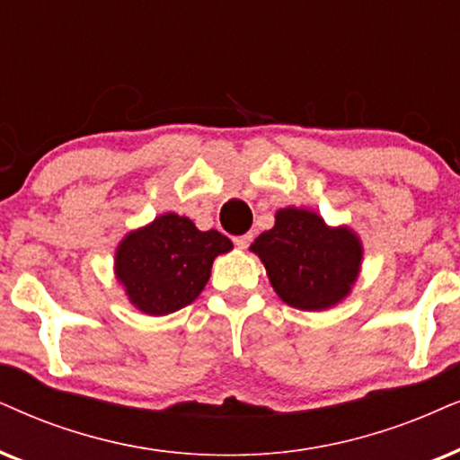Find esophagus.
Here are the masks:
<instances>
[{"label": "esophagus", "instance_id": "1", "mask_svg": "<svg viewBox=\"0 0 460 460\" xmlns=\"http://www.w3.org/2000/svg\"><path fill=\"white\" fill-rule=\"evenodd\" d=\"M235 246L240 248V250H246L250 243H252V234H243V235H237L235 237Z\"/></svg>", "mask_w": 460, "mask_h": 460}]
</instances>
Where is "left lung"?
I'll return each mask as SVG.
<instances>
[{
	"label": "left lung",
	"instance_id": "1",
	"mask_svg": "<svg viewBox=\"0 0 460 460\" xmlns=\"http://www.w3.org/2000/svg\"><path fill=\"white\" fill-rule=\"evenodd\" d=\"M263 261L273 290L299 310H327L350 293L360 267V242L346 226L329 229L318 214L287 208L273 229L250 246Z\"/></svg>",
	"mask_w": 460,
	"mask_h": 460
}]
</instances>
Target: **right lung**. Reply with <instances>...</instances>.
<instances>
[{
  "instance_id": "add662e5",
  "label": "right lung",
  "mask_w": 460,
  "mask_h": 460,
  "mask_svg": "<svg viewBox=\"0 0 460 460\" xmlns=\"http://www.w3.org/2000/svg\"><path fill=\"white\" fill-rule=\"evenodd\" d=\"M231 248L218 231H199L187 217L163 214L120 242L116 276L137 310L163 316L193 304L210 280L214 259Z\"/></svg>"
}]
</instances>
